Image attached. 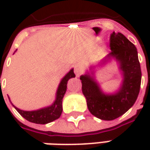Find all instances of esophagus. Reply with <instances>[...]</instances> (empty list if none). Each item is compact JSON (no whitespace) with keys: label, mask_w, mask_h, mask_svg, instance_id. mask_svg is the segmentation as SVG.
I'll list each match as a JSON object with an SVG mask.
<instances>
[{"label":"esophagus","mask_w":150,"mask_h":150,"mask_svg":"<svg viewBox=\"0 0 150 150\" xmlns=\"http://www.w3.org/2000/svg\"><path fill=\"white\" fill-rule=\"evenodd\" d=\"M83 67L80 66L79 64L75 65V67H74V72L76 73V75H77V76L81 75V74L83 73Z\"/></svg>","instance_id":"obj_1"}]
</instances>
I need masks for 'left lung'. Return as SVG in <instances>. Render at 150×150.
Returning <instances> with one entry per match:
<instances>
[{"mask_svg":"<svg viewBox=\"0 0 150 150\" xmlns=\"http://www.w3.org/2000/svg\"><path fill=\"white\" fill-rule=\"evenodd\" d=\"M110 52L103 62L114 57L123 72V83L114 94H104L89 74L80 77L82 91L90 112L103 120H113L127 112L135 103L141 84V68L135 46L120 32L110 35Z\"/></svg>","mask_w":150,"mask_h":150,"instance_id":"left-lung-1","label":"left lung"}]
</instances>
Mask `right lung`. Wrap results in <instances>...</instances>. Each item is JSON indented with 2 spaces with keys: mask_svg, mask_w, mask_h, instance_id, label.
I'll list each match as a JSON object with an SVG mask.
<instances>
[{
  "mask_svg": "<svg viewBox=\"0 0 150 150\" xmlns=\"http://www.w3.org/2000/svg\"><path fill=\"white\" fill-rule=\"evenodd\" d=\"M74 77H75V74L73 72V69H71L70 72L62 79L60 84L58 86L57 91L56 100L51 106L41 108L36 111H23L17 108L16 107H15L13 104L12 105L15 107L16 111L29 122L38 124H46L51 123L60 118L62 112V98L67 91V81L70 78H74Z\"/></svg>",
  "mask_w": 150,
  "mask_h": 150,
  "instance_id": "right-lung-1",
  "label": "right lung"
}]
</instances>
